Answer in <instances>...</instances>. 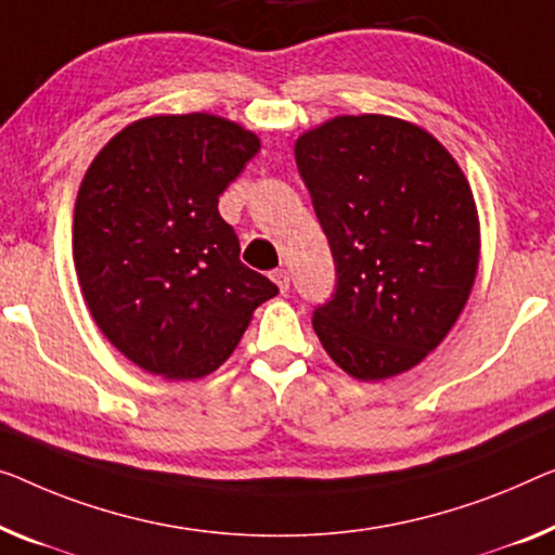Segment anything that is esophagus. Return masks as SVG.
I'll list each match as a JSON object with an SVG mask.
<instances>
[{
    "label": "esophagus",
    "mask_w": 555,
    "mask_h": 555,
    "mask_svg": "<svg viewBox=\"0 0 555 555\" xmlns=\"http://www.w3.org/2000/svg\"><path fill=\"white\" fill-rule=\"evenodd\" d=\"M271 279H274V284L279 286L281 294L288 292V284H292V276H288L286 269H276L274 274H271Z\"/></svg>",
    "instance_id": "1"
}]
</instances>
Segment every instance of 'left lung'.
Returning a JSON list of instances; mask_svg holds the SVG:
<instances>
[{
	"instance_id": "1",
	"label": "left lung",
	"mask_w": 555,
	"mask_h": 555,
	"mask_svg": "<svg viewBox=\"0 0 555 555\" xmlns=\"http://www.w3.org/2000/svg\"><path fill=\"white\" fill-rule=\"evenodd\" d=\"M336 263L313 331L338 369L384 382L418 366L456 324L481 259L466 173L434 134L386 114H341L296 139Z\"/></svg>"
}]
</instances>
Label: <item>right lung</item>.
<instances>
[{
    "mask_svg": "<svg viewBox=\"0 0 555 555\" xmlns=\"http://www.w3.org/2000/svg\"><path fill=\"white\" fill-rule=\"evenodd\" d=\"M261 142L217 114L131 121L94 156L74 204L72 249L89 313L149 374L217 371L279 288L238 259L219 196Z\"/></svg>",
    "mask_w": 555,
    "mask_h": 555,
    "instance_id": "obj_1",
    "label": "right lung"
}]
</instances>
